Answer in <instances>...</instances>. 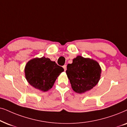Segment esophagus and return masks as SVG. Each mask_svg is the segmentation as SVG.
<instances>
[{"mask_svg":"<svg viewBox=\"0 0 127 127\" xmlns=\"http://www.w3.org/2000/svg\"><path fill=\"white\" fill-rule=\"evenodd\" d=\"M63 67L64 70V71H66V70H67V65H63Z\"/></svg>","mask_w":127,"mask_h":127,"instance_id":"esophagus-1","label":"esophagus"}]
</instances>
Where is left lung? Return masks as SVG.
<instances>
[{
  "label": "left lung",
  "instance_id": "1",
  "mask_svg": "<svg viewBox=\"0 0 127 127\" xmlns=\"http://www.w3.org/2000/svg\"><path fill=\"white\" fill-rule=\"evenodd\" d=\"M102 69L97 62L78 56L68 64L66 74L71 88L78 94H84L97 85L100 79Z\"/></svg>",
  "mask_w": 127,
  "mask_h": 127
}]
</instances>
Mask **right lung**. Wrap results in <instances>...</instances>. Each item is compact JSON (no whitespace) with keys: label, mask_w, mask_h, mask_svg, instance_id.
<instances>
[{"label":"right lung","mask_w":127,"mask_h":127,"mask_svg":"<svg viewBox=\"0 0 127 127\" xmlns=\"http://www.w3.org/2000/svg\"><path fill=\"white\" fill-rule=\"evenodd\" d=\"M63 71L62 67L45 57L31 59L27 62L24 68L27 82L42 92L51 89L57 77Z\"/></svg>","instance_id":"add662e5"}]
</instances>
